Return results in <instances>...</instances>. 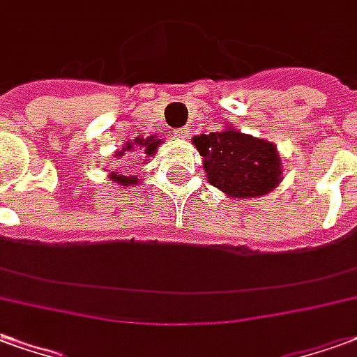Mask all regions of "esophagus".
Segmentation results:
<instances>
[{
	"label": "esophagus",
	"mask_w": 357,
	"mask_h": 357,
	"mask_svg": "<svg viewBox=\"0 0 357 357\" xmlns=\"http://www.w3.org/2000/svg\"><path fill=\"white\" fill-rule=\"evenodd\" d=\"M173 135H175L176 139H188L190 129L188 127H181V129H175V132H173Z\"/></svg>",
	"instance_id": "obj_1"
}]
</instances>
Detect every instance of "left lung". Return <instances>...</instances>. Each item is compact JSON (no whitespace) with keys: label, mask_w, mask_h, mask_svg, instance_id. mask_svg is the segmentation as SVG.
Wrapping results in <instances>:
<instances>
[{"label":"left lung","mask_w":357,"mask_h":357,"mask_svg":"<svg viewBox=\"0 0 357 357\" xmlns=\"http://www.w3.org/2000/svg\"><path fill=\"white\" fill-rule=\"evenodd\" d=\"M213 186L230 197L264 196L282 181V165L272 142L226 129L194 137Z\"/></svg>","instance_id":"1"}]
</instances>
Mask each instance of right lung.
I'll return each mask as SVG.
<instances>
[{
	"label": "right lung",
	"instance_id": "obj_1",
	"mask_svg": "<svg viewBox=\"0 0 357 357\" xmlns=\"http://www.w3.org/2000/svg\"><path fill=\"white\" fill-rule=\"evenodd\" d=\"M135 144H137V146H140L142 153H146V155H150V158H152L153 152H155V148H158V144H160V140H158V137L135 139ZM129 150H132L131 142H127V146H125L123 150L119 152V155H123V152H129ZM112 178L118 182V184H121V186H132V184H137V182H139V178H135V176H125V175H114Z\"/></svg>",
	"mask_w": 357,
	"mask_h": 357
}]
</instances>
